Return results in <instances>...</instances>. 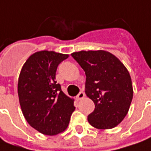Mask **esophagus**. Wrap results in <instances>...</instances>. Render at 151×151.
<instances>
[{"label":"esophagus","instance_id":"34e87169","mask_svg":"<svg viewBox=\"0 0 151 151\" xmlns=\"http://www.w3.org/2000/svg\"><path fill=\"white\" fill-rule=\"evenodd\" d=\"M84 97H85V94L81 92V93H78V95L76 97V99H77L78 101H80V100H82L83 98H84Z\"/></svg>","mask_w":151,"mask_h":151}]
</instances>
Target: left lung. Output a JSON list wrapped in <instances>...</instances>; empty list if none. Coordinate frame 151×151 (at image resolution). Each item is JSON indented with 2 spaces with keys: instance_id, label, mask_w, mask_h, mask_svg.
Masks as SVG:
<instances>
[{
  "instance_id": "obj_1",
  "label": "left lung",
  "mask_w": 151,
  "mask_h": 151,
  "mask_svg": "<svg viewBox=\"0 0 151 151\" xmlns=\"http://www.w3.org/2000/svg\"><path fill=\"white\" fill-rule=\"evenodd\" d=\"M71 55L85 71L86 94L95 104L88 122L100 130L116 127L128 113L133 97L127 68L106 50H82Z\"/></svg>"
}]
</instances>
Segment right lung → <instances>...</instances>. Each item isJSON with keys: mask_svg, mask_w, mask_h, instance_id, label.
I'll use <instances>...</instances> for the list:
<instances>
[{"mask_svg": "<svg viewBox=\"0 0 151 151\" xmlns=\"http://www.w3.org/2000/svg\"><path fill=\"white\" fill-rule=\"evenodd\" d=\"M68 54L41 50L24 63L18 79L19 105L29 126L46 136L67 129L75 106L55 81L58 65Z\"/></svg>", "mask_w": 151, "mask_h": 151, "instance_id": "add662e5", "label": "right lung"}]
</instances>
